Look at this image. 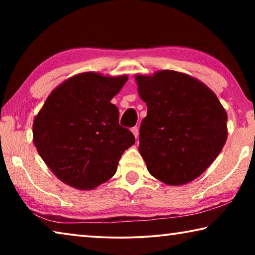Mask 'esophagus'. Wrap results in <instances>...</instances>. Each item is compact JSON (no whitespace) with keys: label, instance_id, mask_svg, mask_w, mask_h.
<instances>
[{"label":"esophagus","instance_id":"obj_1","mask_svg":"<svg viewBox=\"0 0 255 255\" xmlns=\"http://www.w3.org/2000/svg\"><path fill=\"white\" fill-rule=\"evenodd\" d=\"M131 132L133 133V136H135V138L137 139L138 136H139V130H138V128L137 127L131 128Z\"/></svg>","mask_w":255,"mask_h":255}]
</instances>
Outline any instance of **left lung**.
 I'll return each instance as SVG.
<instances>
[{
  "instance_id": "8db88e82",
  "label": "left lung",
  "mask_w": 255,
  "mask_h": 255,
  "mask_svg": "<svg viewBox=\"0 0 255 255\" xmlns=\"http://www.w3.org/2000/svg\"><path fill=\"white\" fill-rule=\"evenodd\" d=\"M135 80L147 106L138 148L148 172L169 185L191 182L226 143V110L208 86L184 73L164 70Z\"/></svg>"
}]
</instances>
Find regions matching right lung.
I'll return each instance as SVG.
<instances>
[{"mask_svg": "<svg viewBox=\"0 0 255 255\" xmlns=\"http://www.w3.org/2000/svg\"><path fill=\"white\" fill-rule=\"evenodd\" d=\"M127 80L80 73L55 88L34 117L33 144L62 182L79 190L97 188L115 175L122 155L135 144L110 102Z\"/></svg>", "mask_w": 255, "mask_h": 255, "instance_id": "right-lung-1", "label": "right lung"}]
</instances>
